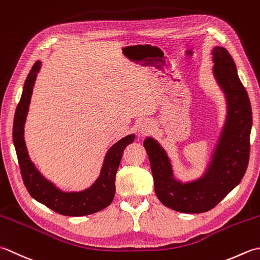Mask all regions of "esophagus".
<instances>
[{"mask_svg":"<svg viewBox=\"0 0 260 260\" xmlns=\"http://www.w3.org/2000/svg\"><path fill=\"white\" fill-rule=\"evenodd\" d=\"M137 129L139 134L147 135V134H149V132H151V130L153 129V125H152V122H150L149 120L144 119V120L139 121V123H138V125H137Z\"/></svg>","mask_w":260,"mask_h":260,"instance_id":"esophagus-1","label":"esophagus"}]
</instances>
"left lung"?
<instances>
[{"label": "left lung", "mask_w": 260, "mask_h": 260, "mask_svg": "<svg viewBox=\"0 0 260 260\" xmlns=\"http://www.w3.org/2000/svg\"><path fill=\"white\" fill-rule=\"evenodd\" d=\"M212 55L213 74L225 95L228 112L203 176L188 183L176 181L166 151L150 137L144 141L157 198L167 208L182 213H203L213 209L241 182L249 162L252 113L248 93L228 50L215 47Z\"/></svg>", "instance_id": "left-lung-1"}]
</instances>
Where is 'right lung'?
<instances>
[{"instance_id": "obj_1", "label": "right lung", "mask_w": 260, "mask_h": 260, "mask_svg": "<svg viewBox=\"0 0 260 260\" xmlns=\"http://www.w3.org/2000/svg\"><path fill=\"white\" fill-rule=\"evenodd\" d=\"M41 61L31 68L23 86L21 100L15 110L13 122V144L24 186L29 194L38 202L45 204L57 213L68 216H82L95 213L111 204L115 193V175L125 147L135 141V135H129L119 140L105 155L101 174L91 187L81 192H62L46 179L31 161L24 141V123L29 111L37 74Z\"/></svg>"}]
</instances>
